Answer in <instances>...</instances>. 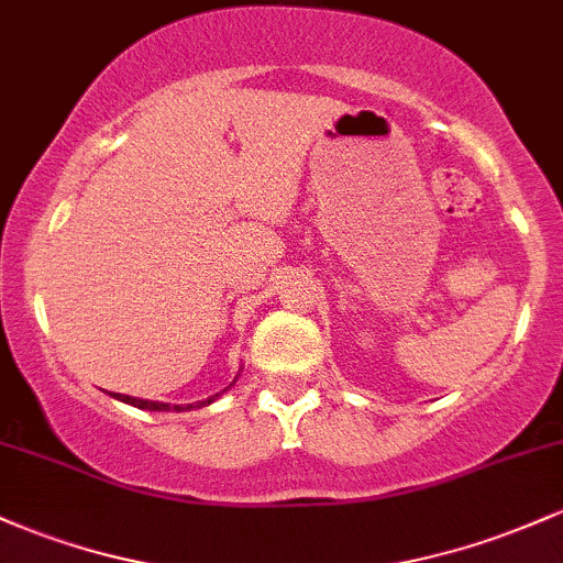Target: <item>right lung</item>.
I'll return each mask as SVG.
<instances>
[{"label": "right lung", "instance_id": "1", "mask_svg": "<svg viewBox=\"0 0 563 563\" xmlns=\"http://www.w3.org/2000/svg\"><path fill=\"white\" fill-rule=\"evenodd\" d=\"M232 385H234V382H232ZM232 385H230V387H232ZM230 387H224V390H221V393H227V390H230ZM221 393L211 395V398H208V400H200V404H197V406H208V404H213V400L219 398ZM114 398H117V400H122V404H131V406H139V409H150V411H187V409H191V404H189V406H184V409H181V406L154 404V400H141V398H131V395H117V393H114Z\"/></svg>", "mask_w": 563, "mask_h": 563}]
</instances>
